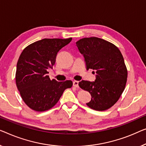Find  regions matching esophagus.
Here are the masks:
<instances>
[{
	"mask_svg": "<svg viewBox=\"0 0 146 146\" xmlns=\"http://www.w3.org/2000/svg\"><path fill=\"white\" fill-rule=\"evenodd\" d=\"M73 85L74 87H75V88H79V82L75 80V81H73Z\"/></svg>",
	"mask_w": 146,
	"mask_h": 146,
	"instance_id": "obj_1",
	"label": "esophagus"
}]
</instances>
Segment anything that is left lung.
<instances>
[{
    "label": "left lung",
    "instance_id": "left-lung-1",
    "mask_svg": "<svg viewBox=\"0 0 146 146\" xmlns=\"http://www.w3.org/2000/svg\"><path fill=\"white\" fill-rule=\"evenodd\" d=\"M76 44L84 56L86 69H92L96 73L95 81L79 82L80 88L91 94L86 105L96 111L107 110L119 100L127 83L123 56L115 44L95 36L81 38Z\"/></svg>",
    "mask_w": 146,
    "mask_h": 146
}]
</instances>
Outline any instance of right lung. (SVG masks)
Wrapping results in <instances>:
<instances>
[{
	"label": "right lung",
	"instance_id": "add662e5",
	"mask_svg": "<svg viewBox=\"0 0 146 146\" xmlns=\"http://www.w3.org/2000/svg\"><path fill=\"white\" fill-rule=\"evenodd\" d=\"M72 38H44L28 45L21 52L17 63L16 83L25 104L36 111L53 108L67 88L70 80L58 82L47 74L53 68L57 54Z\"/></svg>",
	"mask_w": 146,
	"mask_h": 146
}]
</instances>
